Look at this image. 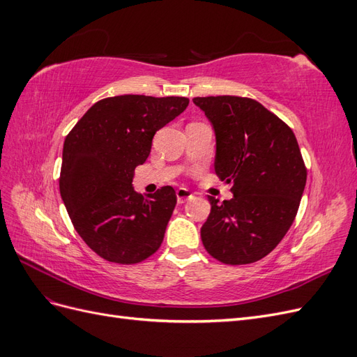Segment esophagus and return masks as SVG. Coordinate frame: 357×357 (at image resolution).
<instances>
[{
	"label": "esophagus",
	"mask_w": 357,
	"mask_h": 357,
	"mask_svg": "<svg viewBox=\"0 0 357 357\" xmlns=\"http://www.w3.org/2000/svg\"><path fill=\"white\" fill-rule=\"evenodd\" d=\"M176 195H177L178 204H183V202H186L188 199L192 198V192L189 189H186V188H178L176 190Z\"/></svg>",
	"instance_id": "34e87169"
}]
</instances>
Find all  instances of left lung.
Returning a JSON list of instances; mask_svg holds the SVG:
<instances>
[{
	"label": "left lung",
	"mask_w": 357,
	"mask_h": 357,
	"mask_svg": "<svg viewBox=\"0 0 357 357\" xmlns=\"http://www.w3.org/2000/svg\"><path fill=\"white\" fill-rule=\"evenodd\" d=\"M193 102L215 132L214 171L232 183V199L208 197L202 244L226 265L271 253L294 223L307 168L294 131L274 113L243 96H197Z\"/></svg>",
	"instance_id": "obj_1"
}]
</instances>
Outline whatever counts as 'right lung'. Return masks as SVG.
Listing matches in <instances>:
<instances>
[{
  "label": "right lung",
  "instance_id": "add662e5",
  "mask_svg": "<svg viewBox=\"0 0 357 357\" xmlns=\"http://www.w3.org/2000/svg\"><path fill=\"white\" fill-rule=\"evenodd\" d=\"M188 104L185 96H110L95 102L66 137L61 197L74 229L105 261L138 264L164 241L176 190L164 186L143 197L132 177L156 131Z\"/></svg>",
  "mask_w": 357,
  "mask_h": 357
}]
</instances>
